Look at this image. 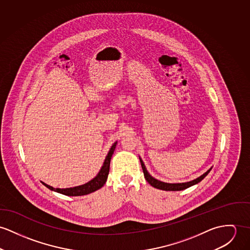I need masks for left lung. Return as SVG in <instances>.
<instances>
[{
    "mask_svg": "<svg viewBox=\"0 0 250 250\" xmlns=\"http://www.w3.org/2000/svg\"><path fill=\"white\" fill-rule=\"evenodd\" d=\"M139 158H140V157H139ZM140 162H141V166H142V168H143V172H144V176H145L146 180L152 187H154V188H156V189H159V190H163V191H182V190H185V189H187V188H189V187H191V186H193V185L197 184L198 182H200V181L210 172V170L212 169V167L209 168V169H208L206 172H204L202 175H200L199 177L195 178V179L192 180V181H189V182H185V183H166V182H162V181L157 180L156 178L152 177V176L147 172V170H146V166H145V164H144V162H143V160H142L141 158H140Z\"/></svg>",
    "mask_w": 250,
    "mask_h": 250,
    "instance_id": "obj_1",
    "label": "left lung"
}]
</instances>
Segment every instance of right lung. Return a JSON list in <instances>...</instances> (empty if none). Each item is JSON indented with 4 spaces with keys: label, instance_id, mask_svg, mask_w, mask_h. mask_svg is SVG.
I'll list each match as a JSON object with an SVG mask.
<instances>
[{
    "label": "right lung",
    "instance_id": "add662e5",
    "mask_svg": "<svg viewBox=\"0 0 250 250\" xmlns=\"http://www.w3.org/2000/svg\"><path fill=\"white\" fill-rule=\"evenodd\" d=\"M117 146V142H115L112 145L110 150L107 153V156L105 157V160L104 162V165L102 167V168L100 169L99 173L96 175V177H94L92 180H90L89 182L85 183L83 185L81 186H77V187H73V188H66V189H59V188H54L44 182H42V184L44 186H46L48 189L57 192L59 194H65V195H70V196H79V195H85V194H91L99 189H101L106 182L107 180V176L109 173V167H110V160H111L112 154L116 148Z\"/></svg>",
    "mask_w": 250,
    "mask_h": 250
}]
</instances>
